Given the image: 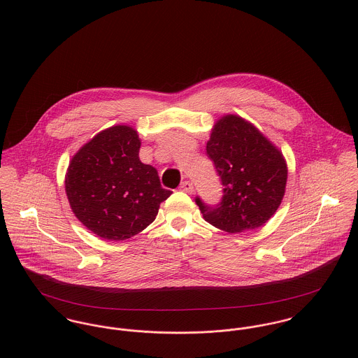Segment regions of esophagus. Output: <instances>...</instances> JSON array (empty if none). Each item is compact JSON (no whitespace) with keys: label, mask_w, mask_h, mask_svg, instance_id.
Listing matches in <instances>:
<instances>
[{"label":"esophagus","mask_w":358,"mask_h":358,"mask_svg":"<svg viewBox=\"0 0 358 358\" xmlns=\"http://www.w3.org/2000/svg\"><path fill=\"white\" fill-rule=\"evenodd\" d=\"M180 190H183V192H185V193H187V194H192V193H193V190H194V186H193V183H192V182L185 180V182L180 185Z\"/></svg>","instance_id":"obj_1"}]
</instances>
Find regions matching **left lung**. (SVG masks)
I'll list each match as a JSON object with an SVG mask.
<instances>
[{
    "label": "left lung",
    "instance_id": "1",
    "mask_svg": "<svg viewBox=\"0 0 358 358\" xmlns=\"http://www.w3.org/2000/svg\"><path fill=\"white\" fill-rule=\"evenodd\" d=\"M206 154L224 189L216 206L196 199L205 220L227 233L263 226L285 194L288 166L282 153L254 124L226 114L212 128Z\"/></svg>",
    "mask_w": 358,
    "mask_h": 358
}]
</instances>
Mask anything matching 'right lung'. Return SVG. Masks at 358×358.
I'll list each match as a JSON object with an SVG mask.
<instances>
[{"label":"right lung","mask_w":358,"mask_h":358,"mask_svg":"<svg viewBox=\"0 0 358 358\" xmlns=\"http://www.w3.org/2000/svg\"><path fill=\"white\" fill-rule=\"evenodd\" d=\"M141 139L129 125L103 129L70 159L64 190L76 217L94 234L124 241L153 223L172 192L139 159Z\"/></svg>","instance_id":"obj_1"}]
</instances>
